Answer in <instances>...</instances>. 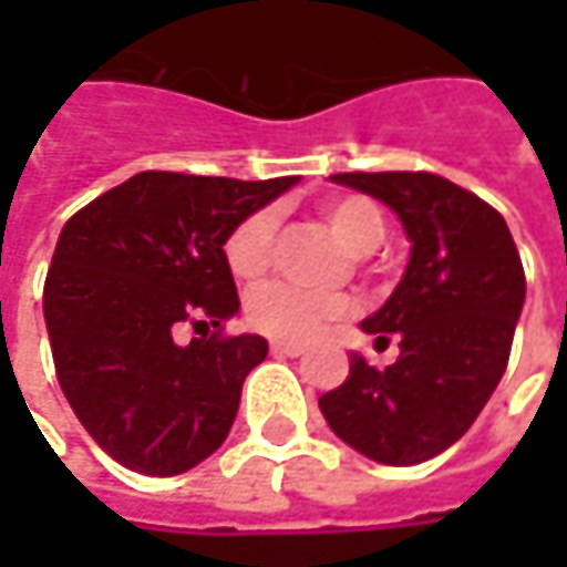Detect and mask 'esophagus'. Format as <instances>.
I'll use <instances>...</instances> for the list:
<instances>
[{
  "mask_svg": "<svg viewBox=\"0 0 567 567\" xmlns=\"http://www.w3.org/2000/svg\"><path fill=\"white\" fill-rule=\"evenodd\" d=\"M271 353L274 357H290V360H296V357H302V353H306V347H299V343H287V340H271Z\"/></svg>",
  "mask_w": 567,
  "mask_h": 567,
  "instance_id": "obj_1",
  "label": "esophagus"
}]
</instances>
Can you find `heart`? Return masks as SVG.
<instances>
[{"mask_svg":"<svg viewBox=\"0 0 567 567\" xmlns=\"http://www.w3.org/2000/svg\"><path fill=\"white\" fill-rule=\"evenodd\" d=\"M328 227L353 255L375 249L384 236V217L375 202L362 195H338L321 205ZM277 214L255 210L229 233L227 265L239 280H255L271 268ZM353 312V302L343 293H318L296 284H268L258 287L246 302V316L255 331L287 343H309L321 338L331 324Z\"/></svg>","mask_w":567,"mask_h":567,"instance_id":"b5f03b06","label":"heart"}]
</instances>
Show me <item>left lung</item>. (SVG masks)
<instances>
[{"mask_svg":"<svg viewBox=\"0 0 567 567\" xmlns=\"http://www.w3.org/2000/svg\"><path fill=\"white\" fill-rule=\"evenodd\" d=\"M331 183L391 207L410 261L360 324L375 343L398 334V362L375 369L353 350L347 381L318 406L362 457L423 464L467 432L505 375L527 296L520 255L495 207L435 173H334Z\"/></svg>","mask_w":567,"mask_h":567,"instance_id":"8db88e82","label":"left lung"}]
</instances>
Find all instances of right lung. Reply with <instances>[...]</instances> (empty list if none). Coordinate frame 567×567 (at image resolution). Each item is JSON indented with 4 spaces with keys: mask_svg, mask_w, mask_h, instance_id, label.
Wrapping results in <instances>:
<instances>
[{
    "mask_svg": "<svg viewBox=\"0 0 567 567\" xmlns=\"http://www.w3.org/2000/svg\"><path fill=\"white\" fill-rule=\"evenodd\" d=\"M299 176L239 183L138 173L62 227L43 318L65 401L113 461L176 476L224 445L243 381L268 357L261 334H202L239 312L229 233Z\"/></svg>",
    "mask_w": 567,
    "mask_h": 567,
    "instance_id": "obj_1",
    "label": "right lung"
}]
</instances>
